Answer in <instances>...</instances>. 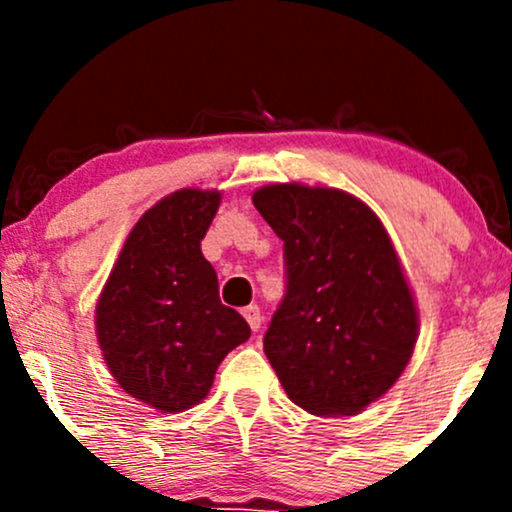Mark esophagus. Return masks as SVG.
<instances>
[{
  "label": "esophagus",
  "mask_w": 512,
  "mask_h": 512,
  "mask_svg": "<svg viewBox=\"0 0 512 512\" xmlns=\"http://www.w3.org/2000/svg\"><path fill=\"white\" fill-rule=\"evenodd\" d=\"M243 317H245V320H248V325H250L252 332L260 330V325H262L260 305H248V308H243Z\"/></svg>",
  "instance_id": "1"
}]
</instances>
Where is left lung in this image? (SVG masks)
<instances>
[{
	"label": "left lung",
	"instance_id": "1",
	"mask_svg": "<svg viewBox=\"0 0 512 512\" xmlns=\"http://www.w3.org/2000/svg\"><path fill=\"white\" fill-rule=\"evenodd\" d=\"M252 204L284 240L286 293L264 354L293 404L351 416L407 368L419 315L378 216L330 187L267 185Z\"/></svg>",
	"mask_w": 512,
	"mask_h": 512
}]
</instances>
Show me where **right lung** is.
<instances>
[{
    "mask_svg": "<svg viewBox=\"0 0 512 512\" xmlns=\"http://www.w3.org/2000/svg\"><path fill=\"white\" fill-rule=\"evenodd\" d=\"M211 190H178L151 207L125 240L98 298L96 334L127 395L175 414L207 397L228 351L250 325L221 303L202 238L219 209Z\"/></svg>",
    "mask_w": 512,
    "mask_h": 512,
    "instance_id": "1",
    "label": "right lung"
}]
</instances>
